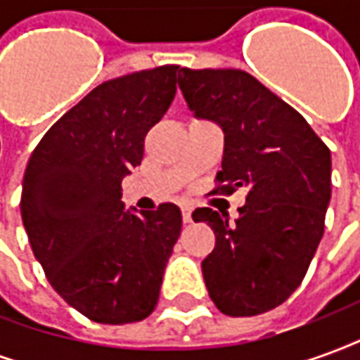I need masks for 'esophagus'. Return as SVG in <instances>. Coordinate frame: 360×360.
Wrapping results in <instances>:
<instances>
[{"label":"esophagus","mask_w":360,"mask_h":360,"mask_svg":"<svg viewBox=\"0 0 360 360\" xmlns=\"http://www.w3.org/2000/svg\"><path fill=\"white\" fill-rule=\"evenodd\" d=\"M181 212H183V221H185V224H191V221H193V210H191L188 206H183Z\"/></svg>","instance_id":"obj_1"}]
</instances>
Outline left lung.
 I'll return each instance as SVG.
<instances>
[{
	"instance_id": "obj_1",
	"label": "left lung",
	"mask_w": 360,
	"mask_h": 360,
	"mask_svg": "<svg viewBox=\"0 0 360 360\" xmlns=\"http://www.w3.org/2000/svg\"><path fill=\"white\" fill-rule=\"evenodd\" d=\"M188 110L224 131L218 187H245L233 224L226 212L196 208L214 229L202 260L208 295L227 316H255L279 307L301 285L324 235L332 196V156L299 111L239 69H179Z\"/></svg>"
}]
</instances>
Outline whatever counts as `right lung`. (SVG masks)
I'll list each match as a JSON object with an SVG mask.
<instances>
[{
    "instance_id": "1",
    "label": "right lung",
    "mask_w": 360,
    "mask_h": 360,
    "mask_svg": "<svg viewBox=\"0 0 360 360\" xmlns=\"http://www.w3.org/2000/svg\"><path fill=\"white\" fill-rule=\"evenodd\" d=\"M179 67L102 82L51 127L28 160L20 216L36 260L73 309L100 324L152 314L181 210H125L121 181L175 98Z\"/></svg>"
}]
</instances>
